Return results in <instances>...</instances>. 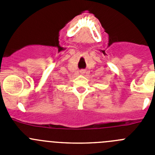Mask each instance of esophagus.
Instances as JSON below:
<instances>
[{
  "label": "esophagus",
  "instance_id": "obj_1",
  "mask_svg": "<svg viewBox=\"0 0 155 155\" xmlns=\"http://www.w3.org/2000/svg\"><path fill=\"white\" fill-rule=\"evenodd\" d=\"M84 72H85V71H83V70H82V71H81V74H84Z\"/></svg>",
  "mask_w": 155,
  "mask_h": 155
}]
</instances>
